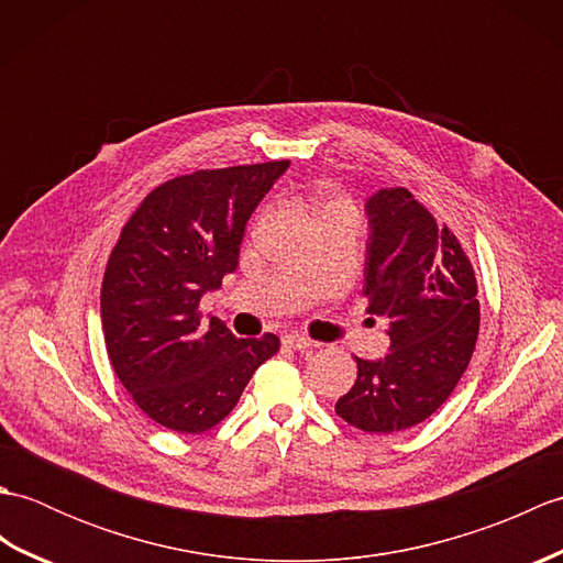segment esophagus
<instances>
[{"label": "esophagus", "instance_id": "obj_1", "mask_svg": "<svg viewBox=\"0 0 563 563\" xmlns=\"http://www.w3.org/2000/svg\"><path fill=\"white\" fill-rule=\"evenodd\" d=\"M283 343L295 351H307L314 345V341H309L307 336H302V333H288V336H283Z\"/></svg>", "mask_w": 563, "mask_h": 563}]
</instances>
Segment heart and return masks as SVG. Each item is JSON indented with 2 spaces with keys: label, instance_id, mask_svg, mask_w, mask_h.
I'll use <instances>...</instances> for the list:
<instances>
[{
  "label": "heart",
  "instance_id": "1",
  "mask_svg": "<svg viewBox=\"0 0 563 563\" xmlns=\"http://www.w3.org/2000/svg\"><path fill=\"white\" fill-rule=\"evenodd\" d=\"M333 206H345V202L341 200V198H336V196H327L324 198V202H321V210H327V208H333Z\"/></svg>",
  "mask_w": 563,
  "mask_h": 563
}]
</instances>
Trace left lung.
<instances>
[{"mask_svg": "<svg viewBox=\"0 0 563 563\" xmlns=\"http://www.w3.org/2000/svg\"><path fill=\"white\" fill-rule=\"evenodd\" d=\"M367 314L389 321V353L357 363V379L336 401L345 423L399 433L433 416L457 387L479 333L470 258L406 188H382L365 202Z\"/></svg>", "mask_w": 563, "mask_h": 563, "instance_id": "left-lung-1", "label": "left lung"}]
</instances>
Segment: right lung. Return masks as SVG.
<instances>
[{"instance_id": "right-lung-1", "label": "right lung", "mask_w": 563, "mask_h": 563, "mask_svg": "<svg viewBox=\"0 0 563 563\" xmlns=\"http://www.w3.org/2000/svg\"><path fill=\"white\" fill-rule=\"evenodd\" d=\"M290 162L196 172L154 188L123 227L101 288L111 365L152 421L202 433L278 353L273 333L236 339L198 307L239 266L246 222Z\"/></svg>"}]
</instances>
